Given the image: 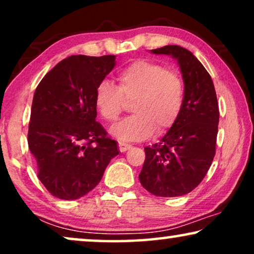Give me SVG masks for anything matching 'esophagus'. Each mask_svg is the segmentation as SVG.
I'll list each match as a JSON object with an SVG mask.
<instances>
[{
  "mask_svg": "<svg viewBox=\"0 0 254 254\" xmlns=\"http://www.w3.org/2000/svg\"><path fill=\"white\" fill-rule=\"evenodd\" d=\"M130 148H131L130 144L125 143V142H119V150H120L121 152H125V151L129 150Z\"/></svg>",
  "mask_w": 254,
  "mask_h": 254,
  "instance_id": "obj_1",
  "label": "esophagus"
}]
</instances>
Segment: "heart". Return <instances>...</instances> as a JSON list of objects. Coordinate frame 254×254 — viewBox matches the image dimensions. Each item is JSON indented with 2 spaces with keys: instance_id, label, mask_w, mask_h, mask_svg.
I'll use <instances>...</instances> for the list:
<instances>
[{
  "instance_id": "1",
  "label": "heart",
  "mask_w": 254,
  "mask_h": 254,
  "mask_svg": "<svg viewBox=\"0 0 254 254\" xmlns=\"http://www.w3.org/2000/svg\"><path fill=\"white\" fill-rule=\"evenodd\" d=\"M117 86L109 81L97 84L93 104L102 119L114 123L133 100L135 114L116 125L111 133L121 141L147 140L157 130H169L182 113L185 98L184 82L178 72L158 62L137 60L118 72Z\"/></svg>"
}]
</instances>
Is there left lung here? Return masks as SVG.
Instances as JSON below:
<instances>
[{
  "mask_svg": "<svg viewBox=\"0 0 254 254\" xmlns=\"http://www.w3.org/2000/svg\"><path fill=\"white\" fill-rule=\"evenodd\" d=\"M151 53L171 55L178 61L185 98L176 124L158 143L144 148L138 178L156 196L185 195L202 182L213 163L220 119L216 92L210 75L192 52L168 45Z\"/></svg>",
  "mask_w": 254,
  "mask_h": 254,
  "instance_id": "1",
  "label": "left lung"
}]
</instances>
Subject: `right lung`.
<instances>
[{
	"instance_id": "1",
	"label": "right lung",
	"mask_w": 254,
	"mask_h": 254,
	"mask_svg": "<svg viewBox=\"0 0 254 254\" xmlns=\"http://www.w3.org/2000/svg\"><path fill=\"white\" fill-rule=\"evenodd\" d=\"M116 65L114 55H72L38 84L29 124V148L38 178L52 195L78 199L98 185L117 142L96 121L93 93Z\"/></svg>"
}]
</instances>
